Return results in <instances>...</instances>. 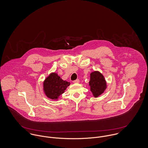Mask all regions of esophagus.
I'll use <instances>...</instances> for the list:
<instances>
[{"label": "esophagus", "mask_w": 148, "mask_h": 148, "mask_svg": "<svg viewBox=\"0 0 148 148\" xmlns=\"http://www.w3.org/2000/svg\"><path fill=\"white\" fill-rule=\"evenodd\" d=\"M73 83H79V79H76V80H75V81H73Z\"/></svg>", "instance_id": "34e87169"}]
</instances>
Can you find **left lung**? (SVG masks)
<instances>
[{"label":"left lung","instance_id":"obj_1","mask_svg":"<svg viewBox=\"0 0 148 148\" xmlns=\"http://www.w3.org/2000/svg\"><path fill=\"white\" fill-rule=\"evenodd\" d=\"M90 90L95 98L101 95L107 88V83L104 76L98 71H95L90 74L89 82Z\"/></svg>","mask_w":148,"mask_h":148}]
</instances>
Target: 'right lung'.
Masks as SVG:
<instances>
[{"instance_id":"1","label":"right lung","mask_w":148,"mask_h":148,"mask_svg":"<svg viewBox=\"0 0 148 148\" xmlns=\"http://www.w3.org/2000/svg\"><path fill=\"white\" fill-rule=\"evenodd\" d=\"M70 84V82L62 80L57 73H52L44 81V92L48 98L57 100Z\"/></svg>"}]
</instances>
